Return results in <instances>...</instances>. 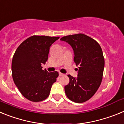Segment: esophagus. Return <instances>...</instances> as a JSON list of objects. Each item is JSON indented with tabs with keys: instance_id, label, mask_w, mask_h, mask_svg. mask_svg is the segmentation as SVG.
Segmentation results:
<instances>
[{
	"instance_id": "1",
	"label": "esophagus",
	"mask_w": 124,
	"mask_h": 124,
	"mask_svg": "<svg viewBox=\"0 0 124 124\" xmlns=\"http://www.w3.org/2000/svg\"><path fill=\"white\" fill-rule=\"evenodd\" d=\"M59 76H64V74H63V73H59Z\"/></svg>"
}]
</instances>
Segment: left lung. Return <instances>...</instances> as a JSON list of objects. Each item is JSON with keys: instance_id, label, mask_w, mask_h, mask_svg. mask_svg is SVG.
Listing matches in <instances>:
<instances>
[{"instance_id": "1", "label": "left lung", "mask_w": 124, "mask_h": 124, "mask_svg": "<svg viewBox=\"0 0 124 124\" xmlns=\"http://www.w3.org/2000/svg\"><path fill=\"white\" fill-rule=\"evenodd\" d=\"M74 51V61L78 66L77 78L68 75L70 83L64 86L68 99L82 103L93 97L102 79L104 58L101 47L96 40L84 34L63 37Z\"/></svg>"}]
</instances>
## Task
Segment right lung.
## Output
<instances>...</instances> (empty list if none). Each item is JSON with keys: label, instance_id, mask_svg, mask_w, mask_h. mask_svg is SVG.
I'll return each instance as SVG.
<instances>
[{"label": "right lung", "instance_id": "right-lung-1", "mask_svg": "<svg viewBox=\"0 0 124 124\" xmlns=\"http://www.w3.org/2000/svg\"><path fill=\"white\" fill-rule=\"evenodd\" d=\"M60 37L34 35L23 41L17 48L12 62L14 83L22 94L32 102H40L48 97L58 72L42 70L48 58L50 48Z\"/></svg>", "mask_w": 124, "mask_h": 124}]
</instances>
